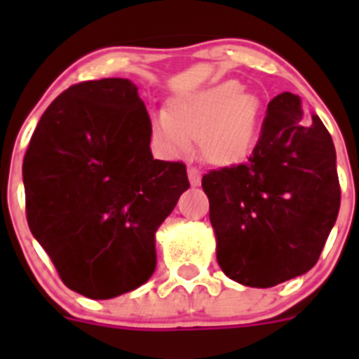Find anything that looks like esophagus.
<instances>
[{"instance_id": "obj_1", "label": "esophagus", "mask_w": 359, "mask_h": 359, "mask_svg": "<svg viewBox=\"0 0 359 359\" xmlns=\"http://www.w3.org/2000/svg\"><path fill=\"white\" fill-rule=\"evenodd\" d=\"M187 172H189L190 185L198 187L199 183H201V170H199L198 167H194V165H189V169H187Z\"/></svg>"}]
</instances>
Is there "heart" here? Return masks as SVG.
I'll use <instances>...</instances> for the list:
<instances>
[{
  "label": "heart",
  "instance_id": "b5f03b06",
  "mask_svg": "<svg viewBox=\"0 0 359 359\" xmlns=\"http://www.w3.org/2000/svg\"><path fill=\"white\" fill-rule=\"evenodd\" d=\"M261 116V98L239 81H224L170 100L167 115L152 120V133L170 154H185L198 142L205 160L233 165L252 154Z\"/></svg>",
  "mask_w": 359,
  "mask_h": 359
}]
</instances>
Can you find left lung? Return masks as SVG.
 <instances>
[{
	"label": "left lung",
	"instance_id": "obj_1",
	"mask_svg": "<svg viewBox=\"0 0 359 359\" xmlns=\"http://www.w3.org/2000/svg\"><path fill=\"white\" fill-rule=\"evenodd\" d=\"M210 201L217 262L226 277L271 287L309 271L340 210L332 138L300 98L280 93L268 104L248 161L201 180Z\"/></svg>",
	"mask_w": 359,
	"mask_h": 359
}]
</instances>
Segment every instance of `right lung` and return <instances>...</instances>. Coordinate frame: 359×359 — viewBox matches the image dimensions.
<instances>
[{
  "instance_id": "right-lung-1",
  "label": "right lung",
  "mask_w": 359,
  "mask_h": 359,
  "mask_svg": "<svg viewBox=\"0 0 359 359\" xmlns=\"http://www.w3.org/2000/svg\"><path fill=\"white\" fill-rule=\"evenodd\" d=\"M151 118L128 79L69 86L23 160L27 221L72 291L118 297L156 268L154 233L190 187L183 161L152 158Z\"/></svg>"
}]
</instances>
